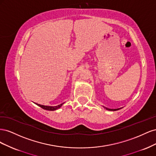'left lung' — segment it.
<instances>
[{"label": "left lung", "instance_id": "1", "mask_svg": "<svg viewBox=\"0 0 156 156\" xmlns=\"http://www.w3.org/2000/svg\"><path fill=\"white\" fill-rule=\"evenodd\" d=\"M107 110H108V111H117V110H119V109H120L121 108H115V109H112V108H106V107H105Z\"/></svg>", "mask_w": 156, "mask_h": 156}]
</instances>
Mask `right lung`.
I'll return each instance as SVG.
<instances>
[{
	"instance_id": "1",
	"label": "right lung",
	"mask_w": 156,
	"mask_h": 156,
	"mask_svg": "<svg viewBox=\"0 0 156 156\" xmlns=\"http://www.w3.org/2000/svg\"><path fill=\"white\" fill-rule=\"evenodd\" d=\"M35 104H36L37 105H38L39 107H41L42 108H44V109L45 110H48V111H55L56 109H58V108H60L61 107H62V105L64 104L63 103H61V104L57 105V106H45V105H40V104H38V103H36Z\"/></svg>"
}]
</instances>
